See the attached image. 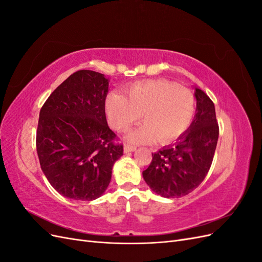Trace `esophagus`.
<instances>
[{"mask_svg":"<svg viewBox=\"0 0 262 262\" xmlns=\"http://www.w3.org/2000/svg\"><path fill=\"white\" fill-rule=\"evenodd\" d=\"M137 149V146L134 145H130V144H124V152L128 153V152H133V150Z\"/></svg>","mask_w":262,"mask_h":262,"instance_id":"1","label":"esophagus"}]
</instances>
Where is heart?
<instances>
[{
	"label": "heart",
	"instance_id": "b5f03b06",
	"mask_svg": "<svg viewBox=\"0 0 262 262\" xmlns=\"http://www.w3.org/2000/svg\"><path fill=\"white\" fill-rule=\"evenodd\" d=\"M110 125L124 132L142 116L144 123L132 131L134 143L169 144L178 140L191 124L195 114L192 92L167 80H150L132 84L124 95L113 92L105 101Z\"/></svg>",
	"mask_w": 262,
	"mask_h": 262
}]
</instances>
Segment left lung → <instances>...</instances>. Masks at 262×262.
Wrapping results in <instances>:
<instances>
[{
  "label": "left lung",
  "mask_w": 262,
  "mask_h": 262,
  "mask_svg": "<svg viewBox=\"0 0 262 262\" xmlns=\"http://www.w3.org/2000/svg\"><path fill=\"white\" fill-rule=\"evenodd\" d=\"M196 113L189 129L171 145L152 153L143 178L154 192L179 198L198 188L211 167L219 139L215 107L203 91L195 89Z\"/></svg>",
  "instance_id": "obj_1"
}]
</instances>
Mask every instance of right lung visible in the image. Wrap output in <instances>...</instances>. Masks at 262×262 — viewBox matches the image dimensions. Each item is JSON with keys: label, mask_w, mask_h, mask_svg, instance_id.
Returning a JSON list of instances; mask_svg holds the SVG:
<instances>
[{"label": "right lung", "mask_w": 262, "mask_h": 262, "mask_svg": "<svg viewBox=\"0 0 262 262\" xmlns=\"http://www.w3.org/2000/svg\"><path fill=\"white\" fill-rule=\"evenodd\" d=\"M108 80L98 72L71 74L39 114L36 147L50 185L70 199L92 201L105 192L123 155L105 114Z\"/></svg>", "instance_id": "obj_1"}]
</instances>
